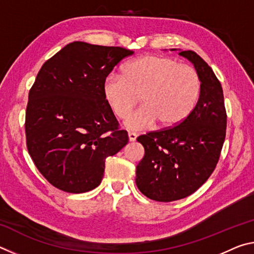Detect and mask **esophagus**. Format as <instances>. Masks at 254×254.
Listing matches in <instances>:
<instances>
[{"label":"esophagus","instance_id":"esophagus-1","mask_svg":"<svg viewBox=\"0 0 254 254\" xmlns=\"http://www.w3.org/2000/svg\"><path fill=\"white\" fill-rule=\"evenodd\" d=\"M136 133H133V132H128V140H130V142H134L136 140Z\"/></svg>","mask_w":254,"mask_h":254}]
</instances>
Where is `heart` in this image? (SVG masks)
<instances>
[{
	"label": "heart",
	"instance_id": "heart-1",
	"mask_svg": "<svg viewBox=\"0 0 254 254\" xmlns=\"http://www.w3.org/2000/svg\"><path fill=\"white\" fill-rule=\"evenodd\" d=\"M201 83L194 67L165 56L148 55L132 60L123 76L110 74L103 81L107 105L120 119L127 118L139 102L135 113L127 119L130 130H142L158 122L174 127L186 120L198 102Z\"/></svg>",
	"mask_w": 254,
	"mask_h": 254
}]
</instances>
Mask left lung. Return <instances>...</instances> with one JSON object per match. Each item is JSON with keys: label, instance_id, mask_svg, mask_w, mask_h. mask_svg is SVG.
<instances>
[{"label": "left lung", "instance_id": "obj_1", "mask_svg": "<svg viewBox=\"0 0 254 254\" xmlns=\"http://www.w3.org/2000/svg\"><path fill=\"white\" fill-rule=\"evenodd\" d=\"M177 50V49H171ZM198 72L201 88L190 115L177 127L136 139L144 157L135 184L148 198L173 201L195 192L215 169L225 140L226 111L220 80L195 51L180 50Z\"/></svg>", "mask_w": 254, "mask_h": 254}]
</instances>
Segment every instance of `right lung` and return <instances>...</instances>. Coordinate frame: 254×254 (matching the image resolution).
<instances>
[{
  "mask_svg": "<svg viewBox=\"0 0 254 254\" xmlns=\"http://www.w3.org/2000/svg\"><path fill=\"white\" fill-rule=\"evenodd\" d=\"M132 50L74 41L42 65L29 92L30 157L56 188L71 194L101 184L105 159L127 143L103 95V81Z\"/></svg>",
  "mask_w": 254,
  "mask_h": 254,
  "instance_id": "right-lung-1",
  "label": "right lung"
}]
</instances>
